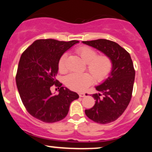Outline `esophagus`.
Listing matches in <instances>:
<instances>
[{"instance_id": "obj_1", "label": "esophagus", "mask_w": 152, "mask_h": 152, "mask_svg": "<svg viewBox=\"0 0 152 152\" xmlns=\"http://www.w3.org/2000/svg\"><path fill=\"white\" fill-rule=\"evenodd\" d=\"M78 95H79L80 97H84L85 96V94L83 93V92H80V93H78Z\"/></svg>"}]
</instances>
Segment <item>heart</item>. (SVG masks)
Returning <instances> with one entry per match:
<instances>
[{
  "label": "heart",
  "instance_id": "1",
  "mask_svg": "<svg viewBox=\"0 0 152 152\" xmlns=\"http://www.w3.org/2000/svg\"><path fill=\"white\" fill-rule=\"evenodd\" d=\"M76 53L87 64V69L92 76L88 73L69 74L65 78V84L69 88L82 91L93 83L94 78L95 81L102 82L109 77L113 67L112 61L109 56H98L96 50L88 46L79 47ZM66 59L67 53H64L58 60V69L59 72L62 74L66 71Z\"/></svg>",
  "mask_w": 152,
  "mask_h": 152
}]
</instances>
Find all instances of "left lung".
Segmentation results:
<instances>
[{"instance_id": "8db88e82", "label": "left lung", "mask_w": 152, "mask_h": 152, "mask_svg": "<svg viewBox=\"0 0 152 152\" xmlns=\"http://www.w3.org/2000/svg\"><path fill=\"white\" fill-rule=\"evenodd\" d=\"M96 48L112 61L111 74L99 86L98 94L92 95L96 100L91 109L85 110L90 119L99 124L114 121L124 112L129 104L133 91L135 70L130 54L118 43L106 39L82 41Z\"/></svg>"}]
</instances>
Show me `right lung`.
<instances>
[{"instance_id":"right-lung-1","label":"right lung","mask_w":152,"mask_h":152,"mask_svg":"<svg viewBox=\"0 0 152 152\" xmlns=\"http://www.w3.org/2000/svg\"><path fill=\"white\" fill-rule=\"evenodd\" d=\"M77 43L36 40L20 56L15 76L17 88L28 112L40 121L53 123L62 120L69 113L71 103L79 97L56 79L59 58ZM53 84L60 87L57 95L50 91Z\"/></svg>"}]
</instances>
